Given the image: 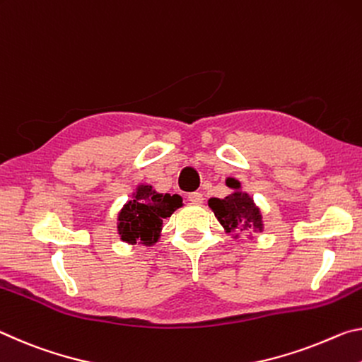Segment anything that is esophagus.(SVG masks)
<instances>
[{
	"instance_id": "34e87169",
	"label": "esophagus",
	"mask_w": 362,
	"mask_h": 362,
	"mask_svg": "<svg viewBox=\"0 0 362 362\" xmlns=\"http://www.w3.org/2000/svg\"><path fill=\"white\" fill-rule=\"evenodd\" d=\"M187 199H189V202H192L195 205H200L204 202V195L200 192H191L187 195Z\"/></svg>"
}]
</instances>
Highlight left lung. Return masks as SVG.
I'll use <instances>...</instances> for the list:
<instances>
[{"mask_svg": "<svg viewBox=\"0 0 362 362\" xmlns=\"http://www.w3.org/2000/svg\"><path fill=\"white\" fill-rule=\"evenodd\" d=\"M226 186L233 189V192L223 199L211 197L209 200V206L224 230L234 237H239L237 233H248L250 237L253 233H263L262 210L253 202L250 195L242 191L240 182L235 177H226Z\"/></svg>", "mask_w": 362, "mask_h": 362, "instance_id": "1", "label": "left lung"}]
</instances>
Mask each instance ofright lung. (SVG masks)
Here are the masks:
<instances>
[{"mask_svg": "<svg viewBox=\"0 0 362 362\" xmlns=\"http://www.w3.org/2000/svg\"><path fill=\"white\" fill-rule=\"evenodd\" d=\"M180 206H182L181 195L160 194L151 185H138L132 194V200L118 211V235L129 245L151 247L157 244L163 220L173 215Z\"/></svg>", "mask_w": 362, "mask_h": 362, "instance_id": "1", "label": "right lung"}]
</instances>
